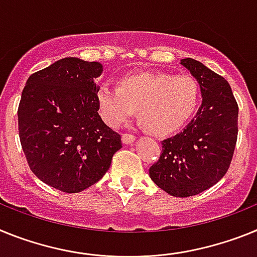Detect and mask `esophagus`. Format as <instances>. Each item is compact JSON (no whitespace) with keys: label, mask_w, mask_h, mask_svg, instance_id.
Masks as SVG:
<instances>
[{"label":"esophagus","mask_w":257,"mask_h":257,"mask_svg":"<svg viewBox=\"0 0 257 257\" xmlns=\"http://www.w3.org/2000/svg\"><path fill=\"white\" fill-rule=\"evenodd\" d=\"M121 140H122V144L131 145V144H133V142H135L136 137L133 135H131V133H122Z\"/></svg>","instance_id":"obj_1"}]
</instances>
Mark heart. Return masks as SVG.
Returning a JSON list of instances; mask_svg holds the SVG:
<instances>
[{"label": "heart", "mask_w": 257, "mask_h": 257, "mask_svg": "<svg viewBox=\"0 0 257 257\" xmlns=\"http://www.w3.org/2000/svg\"><path fill=\"white\" fill-rule=\"evenodd\" d=\"M102 119L117 128L135 113L154 135H171L189 121L200 101V86L193 76L164 72L132 73L117 86L98 88Z\"/></svg>", "instance_id": "1"}]
</instances>
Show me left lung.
<instances>
[{"label":"left lung","instance_id":"1","mask_svg":"<svg viewBox=\"0 0 257 257\" xmlns=\"http://www.w3.org/2000/svg\"><path fill=\"white\" fill-rule=\"evenodd\" d=\"M181 64L199 82L202 106L184 131L162 141L159 159L149 173L160 189L187 198L217 184L230 167L238 137V103L222 76L193 58Z\"/></svg>","mask_w":257,"mask_h":257}]
</instances>
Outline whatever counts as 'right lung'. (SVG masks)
<instances>
[{"instance_id": "1", "label": "right lung", "mask_w": 257, "mask_h": 257, "mask_svg": "<svg viewBox=\"0 0 257 257\" xmlns=\"http://www.w3.org/2000/svg\"><path fill=\"white\" fill-rule=\"evenodd\" d=\"M102 64L64 58L27 80L18 107L19 138L31 171L63 193L94 185L121 149L98 115L95 77Z\"/></svg>"}]
</instances>
